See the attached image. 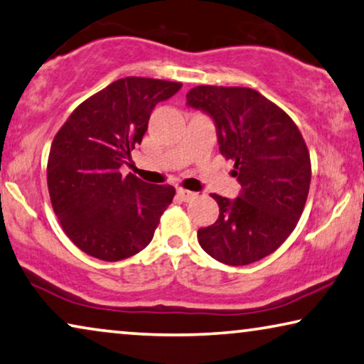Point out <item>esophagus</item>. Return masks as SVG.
Instances as JSON below:
<instances>
[{"mask_svg":"<svg viewBox=\"0 0 364 364\" xmlns=\"http://www.w3.org/2000/svg\"><path fill=\"white\" fill-rule=\"evenodd\" d=\"M177 195H178V198L182 200V202H191V200H193L195 197H197V193L191 192V191H186V188H178Z\"/></svg>","mask_w":364,"mask_h":364,"instance_id":"1","label":"esophagus"}]
</instances>
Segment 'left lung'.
Returning <instances> with one entry per match:
<instances>
[{"label":"left lung","instance_id":"obj_1","mask_svg":"<svg viewBox=\"0 0 364 364\" xmlns=\"http://www.w3.org/2000/svg\"><path fill=\"white\" fill-rule=\"evenodd\" d=\"M187 105L213 119L220 152L235 161L236 198L213 193L218 220L197 233L220 262L246 266L269 256L296 228L307 202L310 156L289 114L252 88L195 87Z\"/></svg>","mask_w":364,"mask_h":364}]
</instances>
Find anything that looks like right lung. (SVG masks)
<instances>
[{
	"mask_svg": "<svg viewBox=\"0 0 364 364\" xmlns=\"http://www.w3.org/2000/svg\"><path fill=\"white\" fill-rule=\"evenodd\" d=\"M182 83L126 77L78 105L55 134L47 162L54 212L72 243L102 261H121L151 243L176 188L152 186L119 167L131 162L151 113Z\"/></svg>",
	"mask_w": 364,
	"mask_h": 364,
	"instance_id": "obj_1",
	"label": "right lung"
}]
</instances>
